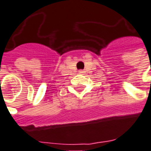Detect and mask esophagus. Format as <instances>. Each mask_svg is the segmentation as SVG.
<instances>
[{"instance_id":"obj_1","label":"esophagus","mask_w":151,"mask_h":151,"mask_svg":"<svg viewBox=\"0 0 151 151\" xmlns=\"http://www.w3.org/2000/svg\"><path fill=\"white\" fill-rule=\"evenodd\" d=\"M78 73H80V74H83V73H85V71H84V70H83V69H81V70H79Z\"/></svg>"}]
</instances>
